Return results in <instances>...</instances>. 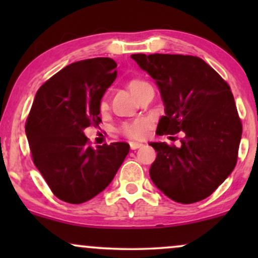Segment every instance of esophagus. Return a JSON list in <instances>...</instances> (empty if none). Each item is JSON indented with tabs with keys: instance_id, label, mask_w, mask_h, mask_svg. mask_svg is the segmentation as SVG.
I'll use <instances>...</instances> for the list:
<instances>
[{
	"instance_id": "34e87169",
	"label": "esophagus",
	"mask_w": 258,
	"mask_h": 258,
	"mask_svg": "<svg viewBox=\"0 0 258 258\" xmlns=\"http://www.w3.org/2000/svg\"><path fill=\"white\" fill-rule=\"evenodd\" d=\"M130 147H131L132 150H136V149H138V148L143 147V144L138 143V142H131V143H130Z\"/></svg>"
}]
</instances>
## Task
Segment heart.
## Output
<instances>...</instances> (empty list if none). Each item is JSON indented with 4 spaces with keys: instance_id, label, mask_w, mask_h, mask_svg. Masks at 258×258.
Listing matches in <instances>:
<instances>
[{
    "instance_id": "heart-1",
    "label": "heart",
    "mask_w": 258,
    "mask_h": 258,
    "mask_svg": "<svg viewBox=\"0 0 258 258\" xmlns=\"http://www.w3.org/2000/svg\"><path fill=\"white\" fill-rule=\"evenodd\" d=\"M144 84H147V82L143 81V80L133 79L128 82V84H127V87H128L130 92L135 96V93L138 91V88ZM100 109H102V110H105L106 109L105 102L100 103ZM149 126H150V120L147 119V117H141V119L132 121V122L123 123V125L121 126L120 131L122 132V135H125L126 137L131 139H142L146 137L148 130H149Z\"/></svg>"
}]
</instances>
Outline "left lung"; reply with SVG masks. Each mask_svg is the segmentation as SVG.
Segmentation results:
<instances>
[{"label": "left lung", "instance_id": "8db88e82", "mask_svg": "<svg viewBox=\"0 0 258 258\" xmlns=\"http://www.w3.org/2000/svg\"><path fill=\"white\" fill-rule=\"evenodd\" d=\"M131 58L155 80L161 94L165 115L156 133L185 135L180 147L150 143L158 153L150 178L176 203L205 199L238 159L242 126L229 85L199 57L141 53Z\"/></svg>", "mask_w": 258, "mask_h": 258}]
</instances>
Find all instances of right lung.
Here are the masks:
<instances>
[{
    "label": "right lung",
    "instance_id": "1",
    "mask_svg": "<svg viewBox=\"0 0 258 258\" xmlns=\"http://www.w3.org/2000/svg\"><path fill=\"white\" fill-rule=\"evenodd\" d=\"M111 58L73 63L38 88L25 133L35 166L53 194L69 204L88 201L110 184L130 152L125 142L88 146L84 130L99 126L100 100L116 79Z\"/></svg>",
    "mask_w": 258,
    "mask_h": 258
}]
</instances>
